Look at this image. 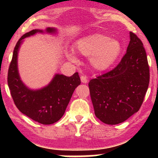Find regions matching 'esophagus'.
Wrapping results in <instances>:
<instances>
[{
  "instance_id": "34e87169",
  "label": "esophagus",
  "mask_w": 158,
  "mask_h": 158,
  "mask_svg": "<svg viewBox=\"0 0 158 158\" xmlns=\"http://www.w3.org/2000/svg\"><path fill=\"white\" fill-rule=\"evenodd\" d=\"M81 82L83 83H87L88 81L87 77H86V76H84V75H82V76L81 77Z\"/></svg>"
}]
</instances>
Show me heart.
<instances>
[{
    "instance_id": "obj_1",
    "label": "heart",
    "mask_w": 158,
    "mask_h": 158,
    "mask_svg": "<svg viewBox=\"0 0 158 158\" xmlns=\"http://www.w3.org/2000/svg\"><path fill=\"white\" fill-rule=\"evenodd\" d=\"M74 50L84 57H89L90 65L98 71H104L114 64L122 52L118 41L110 39L104 34L95 33L83 36L74 44ZM68 60L77 62L73 53L67 54Z\"/></svg>"
}]
</instances>
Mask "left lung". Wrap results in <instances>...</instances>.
<instances>
[{
	"label": "left lung",
	"instance_id": "8db88e82",
	"mask_svg": "<svg viewBox=\"0 0 158 158\" xmlns=\"http://www.w3.org/2000/svg\"><path fill=\"white\" fill-rule=\"evenodd\" d=\"M127 53L114 70L90 80L95 115L107 124H120L139 111L144 101L150 70L142 41L129 32Z\"/></svg>",
	"mask_w": 158,
	"mask_h": 158
}]
</instances>
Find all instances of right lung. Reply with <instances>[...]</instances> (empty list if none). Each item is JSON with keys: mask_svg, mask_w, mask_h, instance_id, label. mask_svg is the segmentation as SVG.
<instances>
[{"mask_svg": "<svg viewBox=\"0 0 158 158\" xmlns=\"http://www.w3.org/2000/svg\"><path fill=\"white\" fill-rule=\"evenodd\" d=\"M56 34L55 28L45 31L33 29L19 39L15 47L8 73V85L15 105L21 113L42 124H52L63 116L77 86L81 84L78 73L68 77L55 74L50 83L38 90L30 89L21 80L18 70V53L23 39L36 33Z\"/></svg>", "mask_w": 158, "mask_h": 158, "instance_id": "right-lung-1", "label": "right lung"}]
</instances>
